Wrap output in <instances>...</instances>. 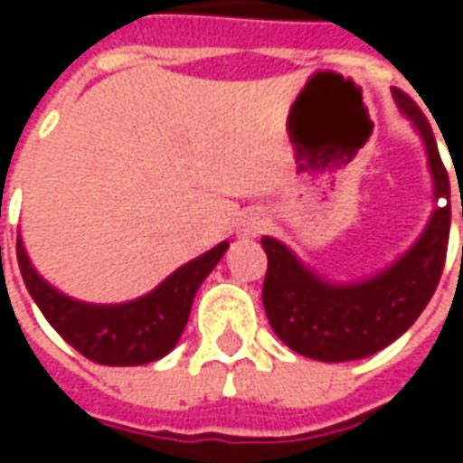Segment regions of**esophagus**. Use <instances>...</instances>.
<instances>
[{
  "label": "esophagus",
  "instance_id": "esophagus-1",
  "mask_svg": "<svg viewBox=\"0 0 463 463\" xmlns=\"http://www.w3.org/2000/svg\"><path fill=\"white\" fill-rule=\"evenodd\" d=\"M265 226H268V219L262 213H247L237 226V237L240 240H255L265 232Z\"/></svg>",
  "mask_w": 463,
  "mask_h": 463
}]
</instances>
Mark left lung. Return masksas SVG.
Instances as JSON below:
<instances>
[{
  "instance_id": "1",
  "label": "left lung",
  "mask_w": 463,
  "mask_h": 463,
  "mask_svg": "<svg viewBox=\"0 0 463 463\" xmlns=\"http://www.w3.org/2000/svg\"><path fill=\"white\" fill-rule=\"evenodd\" d=\"M400 110L412 120L428 154L436 208L415 244L373 276L327 280L296 258L291 247L262 237L268 273L262 307L278 337L298 355L325 364L358 361L392 345L415 325L446 262L451 232V185L440 162L436 136L420 108L400 90H392ZM441 205L438 206L437 203Z\"/></svg>"
}]
</instances>
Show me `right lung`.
Instances as JSON below:
<instances>
[{
    "mask_svg": "<svg viewBox=\"0 0 463 463\" xmlns=\"http://www.w3.org/2000/svg\"><path fill=\"white\" fill-rule=\"evenodd\" d=\"M229 241L180 265L154 291L123 304H87L53 288L27 258L17 237V262L27 291L51 327L84 358L102 365H144L165 358L187 325L193 298L219 265Z\"/></svg>",
    "mask_w": 463,
    "mask_h": 463,
    "instance_id": "1",
    "label": "right lung"
}]
</instances>
